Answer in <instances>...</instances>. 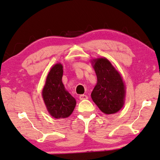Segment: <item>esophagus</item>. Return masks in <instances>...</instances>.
<instances>
[{
    "label": "esophagus",
    "instance_id": "obj_1",
    "mask_svg": "<svg viewBox=\"0 0 160 160\" xmlns=\"http://www.w3.org/2000/svg\"><path fill=\"white\" fill-rule=\"evenodd\" d=\"M79 98H80V100H81V101H82V100L88 99V95H80L79 96Z\"/></svg>",
    "mask_w": 160,
    "mask_h": 160
}]
</instances>
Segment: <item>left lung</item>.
I'll use <instances>...</instances> for the list:
<instances>
[{
    "mask_svg": "<svg viewBox=\"0 0 160 160\" xmlns=\"http://www.w3.org/2000/svg\"><path fill=\"white\" fill-rule=\"evenodd\" d=\"M92 64L97 75V84L91 93L92 101L104 113H115L124 103L125 87L122 78L106 58L95 59Z\"/></svg>",
    "mask_w": 160,
    "mask_h": 160,
    "instance_id": "obj_1",
    "label": "left lung"
}]
</instances>
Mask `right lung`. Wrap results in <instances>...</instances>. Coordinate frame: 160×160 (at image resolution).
<instances>
[{"label":"right lung","mask_w":160,"mask_h":160,"mask_svg":"<svg viewBox=\"0 0 160 160\" xmlns=\"http://www.w3.org/2000/svg\"><path fill=\"white\" fill-rule=\"evenodd\" d=\"M62 65L56 64L47 75L42 90V96L47 111L55 118H64L71 115L76 105L75 99L67 91L62 78Z\"/></svg>","instance_id":"right-lung-1"}]
</instances>
